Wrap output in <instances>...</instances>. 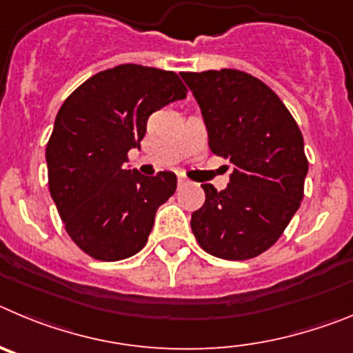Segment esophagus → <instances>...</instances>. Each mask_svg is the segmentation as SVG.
<instances>
[{
	"instance_id": "obj_1",
	"label": "esophagus",
	"mask_w": 353,
	"mask_h": 353,
	"mask_svg": "<svg viewBox=\"0 0 353 353\" xmlns=\"http://www.w3.org/2000/svg\"><path fill=\"white\" fill-rule=\"evenodd\" d=\"M186 183H188V179H186V177L177 176V184H179V186H183V184H186Z\"/></svg>"
}]
</instances>
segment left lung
<instances>
[{"mask_svg": "<svg viewBox=\"0 0 353 353\" xmlns=\"http://www.w3.org/2000/svg\"><path fill=\"white\" fill-rule=\"evenodd\" d=\"M181 77L202 110L211 151L234 165L225 190L202 184L205 202L192 214L193 234L218 259L259 256L279 239L304 196L303 133L278 94L246 72Z\"/></svg>", "mask_w": 353, "mask_h": 353, "instance_id": "1", "label": "left lung"}]
</instances>
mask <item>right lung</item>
Instances as JSON below:
<instances>
[{
  "instance_id": "add662e5",
  "label": "right lung",
  "mask_w": 353,
  "mask_h": 353,
  "mask_svg": "<svg viewBox=\"0 0 353 353\" xmlns=\"http://www.w3.org/2000/svg\"><path fill=\"white\" fill-rule=\"evenodd\" d=\"M174 72L142 65L103 70L65 100L47 142L49 190L68 236L103 262L145 246L158 208L176 192L174 172L126 170L149 116L186 98Z\"/></svg>"
}]
</instances>
